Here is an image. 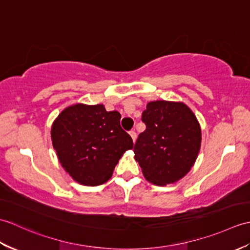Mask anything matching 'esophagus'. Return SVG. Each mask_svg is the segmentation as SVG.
Here are the masks:
<instances>
[{
    "label": "esophagus",
    "mask_w": 250,
    "mask_h": 250,
    "mask_svg": "<svg viewBox=\"0 0 250 250\" xmlns=\"http://www.w3.org/2000/svg\"><path fill=\"white\" fill-rule=\"evenodd\" d=\"M129 134L131 135V137H132V140H133V142L135 143V141H136V133H135V131H133V130H131V131L129 132Z\"/></svg>",
    "instance_id": "1"
}]
</instances>
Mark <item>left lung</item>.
<instances>
[{"label": "left lung", "instance_id": "8db88e82", "mask_svg": "<svg viewBox=\"0 0 250 250\" xmlns=\"http://www.w3.org/2000/svg\"><path fill=\"white\" fill-rule=\"evenodd\" d=\"M146 130L134 145L135 160L150 183L164 186L183 178L201 147V128L187 105L153 101L142 114Z\"/></svg>", "mask_w": 250, "mask_h": 250}]
</instances>
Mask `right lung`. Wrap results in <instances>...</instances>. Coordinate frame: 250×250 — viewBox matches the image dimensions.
Masks as SVG:
<instances>
[{
	"mask_svg": "<svg viewBox=\"0 0 250 250\" xmlns=\"http://www.w3.org/2000/svg\"><path fill=\"white\" fill-rule=\"evenodd\" d=\"M120 118L118 111H106L102 104H76L58 116L51 128L52 145L63 168L77 183H106L124 152L133 147Z\"/></svg>",
	"mask_w": 250,
	"mask_h": 250,
	"instance_id": "right-lung-1",
	"label": "right lung"
}]
</instances>
